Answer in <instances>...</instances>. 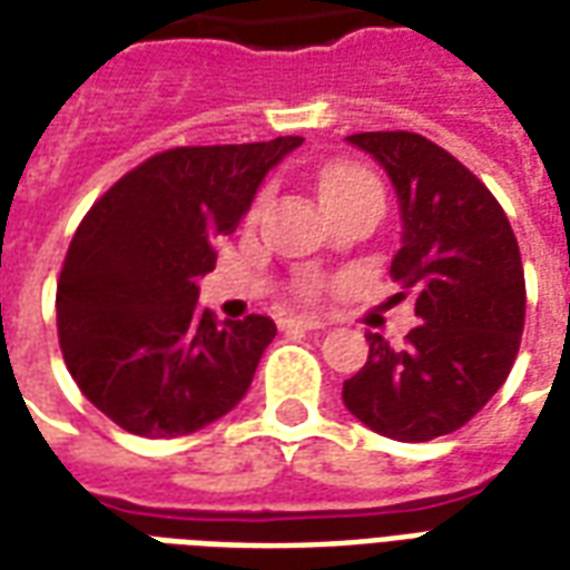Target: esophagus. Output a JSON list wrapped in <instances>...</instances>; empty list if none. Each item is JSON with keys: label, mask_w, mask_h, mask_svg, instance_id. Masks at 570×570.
<instances>
[{"label": "esophagus", "mask_w": 570, "mask_h": 570, "mask_svg": "<svg viewBox=\"0 0 570 570\" xmlns=\"http://www.w3.org/2000/svg\"><path fill=\"white\" fill-rule=\"evenodd\" d=\"M326 323L317 317H293V320H284V328H307V332H317L323 328Z\"/></svg>", "instance_id": "1"}]
</instances>
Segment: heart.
I'll list each match as a JSON object with an SVG mask.
<instances>
[{"label": "heart", "mask_w": 570, "mask_h": 570, "mask_svg": "<svg viewBox=\"0 0 570 570\" xmlns=\"http://www.w3.org/2000/svg\"><path fill=\"white\" fill-rule=\"evenodd\" d=\"M362 189H381L377 187V180L374 175H368L365 168L360 166H350V163H338V166H328L323 175H320V196L328 205H335V202L347 199V196H356ZM320 284L314 277H307L302 281V296L314 298L317 296Z\"/></svg>", "instance_id": "heart-1"}]
</instances>
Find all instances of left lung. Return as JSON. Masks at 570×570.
Instances as JSON below:
<instances>
[{
  "label": "left lung",
  "instance_id": "8db88e82",
  "mask_svg": "<svg viewBox=\"0 0 570 570\" xmlns=\"http://www.w3.org/2000/svg\"><path fill=\"white\" fill-rule=\"evenodd\" d=\"M350 145L390 175L402 250L390 274L416 296L404 347L368 332V360L344 381L356 420L392 441H432L478 414L508 381L525 326L517 235L499 199L456 156L416 132H356Z\"/></svg>",
  "mask_w": 570,
  "mask_h": 570
}]
</instances>
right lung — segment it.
Masks as SVG:
<instances>
[{"label": "right lung", "instance_id": "add662e5", "mask_svg": "<svg viewBox=\"0 0 570 570\" xmlns=\"http://www.w3.org/2000/svg\"><path fill=\"white\" fill-rule=\"evenodd\" d=\"M302 141L171 147L87 210L57 284V332L78 390L111 423L193 435L242 402L277 326L259 314L220 323L199 305V277Z\"/></svg>", "mask_w": 570, "mask_h": 570}]
</instances>
